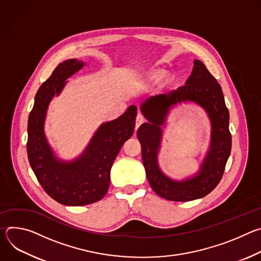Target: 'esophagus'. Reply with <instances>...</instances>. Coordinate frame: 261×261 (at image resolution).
Wrapping results in <instances>:
<instances>
[{"label":"esophagus","mask_w":261,"mask_h":261,"mask_svg":"<svg viewBox=\"0 0 261 261\" xmlns=\"http://www.w3.org/2000/svg\"><path fill=\"white\" fill-rule=\"evenodd\" d=\"M144 123V118L141 115H137L136 117V122H135V130H137L141 124Z\"/></svg>","instance_id":"1"}]
</instances>
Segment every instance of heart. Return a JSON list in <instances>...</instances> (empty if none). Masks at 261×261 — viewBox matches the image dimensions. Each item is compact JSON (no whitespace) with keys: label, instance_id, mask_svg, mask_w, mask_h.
Instances as JSON below:
<instances>
[{"label":"heart","instance_id":"obj_1","mask_svg":"<svg viewBox=\"0 0 261 261\" xmlns=\"http://www.w3.org/2000/svg\"><path fill=\"white\" fill-rule=\"evenodd\" d=\"M166 76V72L164 70L161 69H154L152 71L148 72L145 79L147 82H151V83H158L160 81H162L164 77Z\"/></svg>","mask_w":261,"mask_h":261}]
</instances>
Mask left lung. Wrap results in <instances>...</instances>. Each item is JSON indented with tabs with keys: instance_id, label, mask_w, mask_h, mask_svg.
I'll return each mask as SVG.
<instances>
[{
	"instance_id": "8db88e82",
	"label": "left lung",
	"mask_w": 261,
	"mask_h": 261,
	"mask_svg": "<svg viewBox=\"0 0 261 261\" xmlns=\"http://www.w3.org/2000/svg\"><path fill=\"white\" fill-rule=\"evenodd\" d=\"M186 100L194 101L207 111L212 125L211 143L199 172L192 178L174 181L165 176L158 165L161 126L171 107ZM140 111L147 123L139 127L137 137L141 144L145 174L156 194L171 201H190L211 193L224 173L231 151V134L229 111L221 86L205 65L194 60L192 73L185 86L166 94L148 97L140 105Z\"/></svg>"
}]
</instances>
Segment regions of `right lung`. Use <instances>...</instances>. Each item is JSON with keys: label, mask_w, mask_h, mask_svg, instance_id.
Here are the masks:
<instances>
[{"label": "right lung", "mask_w": 261, "mask_h": 261, "mask_svg": "<svg viewBox=\"0 0 261 261\" xmlns=\"http://www.w3.org/2000/svg\"><path fill=\"white\" fill-rule=\"evenodd\" d=\"M85 66L83 61L67 60L58 65L39 88L29 116L27 152L30 165L44 191L65 205L81 206L102 199L107 193L110 169L123 144L134 131L137 107L129 106L118 119L102 124L84 153L73 161L59 160L44 134L48 104L60 95L66 80Z\"/></svg>", "instance_id": "add662e5"}]
</instances>
